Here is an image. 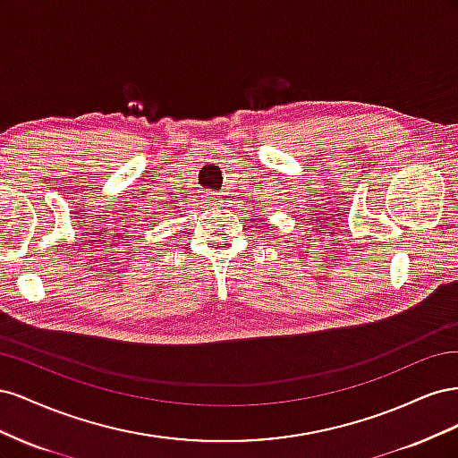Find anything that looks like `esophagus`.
Segmentation results:
<instances>
[{"instance_id": "1", "label": "esophagus", "mask_w": 458, "mask_h": 458, "mask_svg": "<svg viewBox=\"0 0 458 458\" xmlns=\"http://www.w3.org/2000/svg\"><path fill=\"white\" fill-rule=\"evenodd\" d=\"M206 202L208 204H217L219 202V199H217V195H216V192H208V195H206Z\"/></svg>"}]
</instances>
